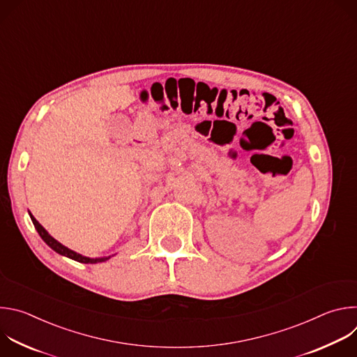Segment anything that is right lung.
Listing matches in <instances>:
<instances>
[{
	"label": "right lung",
	"instance_id": "obj_1",
	"mask_svg": "<svg viewBox=\"0 0 357 357\" xmlns=\"http://www.w3.org/2000/svg\"><path fill=\"white\" fill-rule=\"evenodd\" d=\"M29 216H31V220H32V223H33L36 231L39 233L40 238H42L50 248H52L54 251H56L58 254H61V256H65V257H68V259H70V260H75V261L83 263V264H97V263H103V261H107L109 259H112V257L114 256V254H113V256L96 257V259H90V257L82 256V254H79V252H76V251L68 248L66 245H63V244L59 243L56 238H54L52 236H50V234L45 230V227L32 216V213H29Z\"/></svg>",
	"mask_w": 357,
	"mask_h": 357
}]
</instances>
